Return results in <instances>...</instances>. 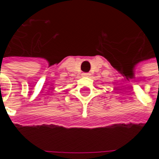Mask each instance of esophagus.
<instances>
[{
  "label": "esophagus",
  "mask_w": 159,
  "mask_h": 159,
  "mask_svg": "<svg viewBox=\"0 0 159 159\" xmlns=\"http://www.w3.org/2000/svg\"><path fill=\"white\" fill-rule=\"evenodd\" d=\"M82 75H83V76H89L90 74H89V73H88V72H84V73H83Z\"/></svg>",
  "instance_id": "1"
}]
</instances>
